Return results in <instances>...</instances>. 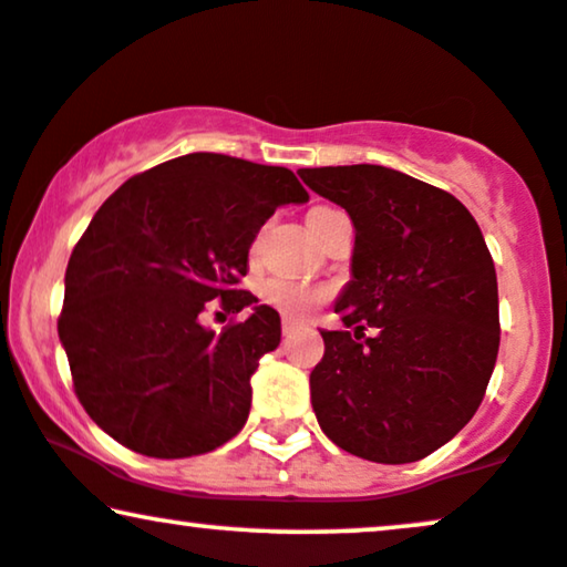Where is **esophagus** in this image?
<instances>
[{
	"mask_svg": "<svg viewBox=\"0 0 567 567\" xmlns=\"http://www.w3.org/2000/svg\"><path fill=\"white\" fill-rule=\"evenodd\" d=\"M298 329V321H292V319H282V332H285V337H290L292 332H296Z\"/></svg>",
	"mask_w": 567,
	"mask_h": 567,
	"instance_id": "esophagus-1",
	"label": "esophagus"
}]
</instances>
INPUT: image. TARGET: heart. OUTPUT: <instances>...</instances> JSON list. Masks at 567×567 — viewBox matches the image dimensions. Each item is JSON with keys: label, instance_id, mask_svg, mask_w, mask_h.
I'll return each mask as SVG.
<instances>
[{"label": "heart", "instance_id": "1", "mask_svg": "<svg viewBox=\"0 0 567 567\" xmlns=\"http://www.w3.org/2000/svg\"><path fill=\"white\" fill-rule=\"evenodd\" d=\"M329 212H337L332 206H313L311 212H308V227L313 225L319 217H324ZM264 298L269 300L271 306L277 308V311H282L285 317L290 319H303L308 313L313 311L319 303H324L327 300V290L324 288H313V285H303V282H292V279H269L267 285H264Z\"/></svg>", "mask_w": 567, "mask_h": 567}]
</instances>
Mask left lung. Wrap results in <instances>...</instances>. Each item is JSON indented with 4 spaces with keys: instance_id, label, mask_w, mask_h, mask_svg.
Here are the masks:
<instances>
[{
    "instance_id": "1",
    "label": "left lung",
    "mask_w": 567,
    "mask_h": 567,
    "mask_svg": "<svg viewBox=\"0 0 567 567\" xmlns=\"http://www.w3.org/2000/svg\"><path fill=\"white\" fill-rule=\"evenodd\" d=\"M355 227L350 282L311 371L321 432L350 455L413 463L474 419L499 350L494 261L447 190L379 164L300 169ZM372 334L367 338L365 329Z\"/></svg>"
}]
</instances>
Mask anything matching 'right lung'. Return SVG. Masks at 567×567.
Wrapping results in <instances>:
<instances>
[{"label":"right lung","instance_id":"right-lung-1","mask_svg":"<svg viewBox=\"0 0 567 567\" xmlns=\"http://www.w3.org/2000/svg\"><path fill=\"white\" fill-rule=\"evenodd\" d=\"M308 193L285 167L185 154L120 185L78 240L56 321L85 413L133 453L190 457L246 424L250 377L279 346V313L240 290L248 248ZM251 317L203 327L208 300Z\"/></svg>","mask_w":567,"mask_h":567}]
</instances>
